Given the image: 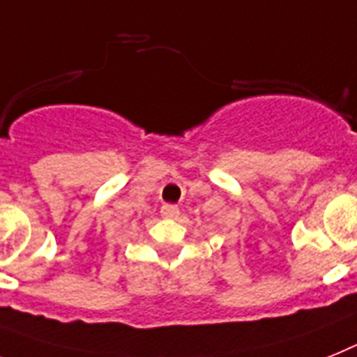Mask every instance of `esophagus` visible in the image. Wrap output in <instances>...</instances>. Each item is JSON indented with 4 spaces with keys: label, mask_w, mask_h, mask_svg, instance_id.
<instances>
[{
    "label": "esophagus",
    "mask_w": 357,
    "mask_h": 357,
    "mask_svg": "<svg viewBox=\"0 0 357 357\" xmlns=\"http://www.w3.org/2000/svg\"><path fill=\"white\" fill-rule=\"evenodd\" d=\"M161 215L163 218H178L179 208L176 205H163L161 206Z\"/></svg>",
    "instance_id": "34e87169"
}]
</instances>
